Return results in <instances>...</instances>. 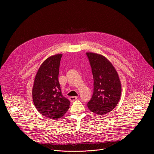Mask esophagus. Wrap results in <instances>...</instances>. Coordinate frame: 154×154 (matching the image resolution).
I'll use <instances>...</instances> for the list:
<instances>
[{"instance_id":"obj_1","label":"esophagus","mask_w":154,"mask_h":154,"mask_svg":"<svg viewBox=\"0 0 154 154\" xmlns=\"http://www.w3.org/2000/svg\"><path fill=\"white\" fill-rule=\"evenodd\" d=\"M77 99V96H71L69 97V100L71 102H74Z\"/></svg>"}]
</instances>
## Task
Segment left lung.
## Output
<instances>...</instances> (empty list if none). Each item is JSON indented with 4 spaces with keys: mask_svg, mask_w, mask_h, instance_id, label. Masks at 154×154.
<instances>
[{
    "mask_svg": "<svg viewBox=\"0 0 154 154\" xmlns=\"http://www.w3.org/2000/svg\"><path fill=\"white\" fill-rule=\"evenodd\" d=\"M94 79V92L87 105L90 110L102 115L112 111L118 103L122 91L118 74L104 56L86 52Z\"/></svg>",
    "mask_w": 154,
    "mask_h": 154,
    "instance_id": "left-lung-1",
    "label": "left lung"
}]
</instances>
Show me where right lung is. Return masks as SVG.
Listing matches in <instances>:
<instances>
[{
  "label": "right lung",
  "mask_w": 154,
  "mask_h": 154,
  "mask_svg": "<svg viewBox=\"0 0 154 154\" xmlns=\"http://www.w3.org/2000/svg\"><path fill=\"white\" fill-rule=\"evenodd\" d=\"M62 54H56L44 61L35 75L32 89L34 105L39 113L51 119H58L67 112L70 101L63 96L58 82Z\"/></svg>",
  "instance_id": "1"
}]
</instances>
